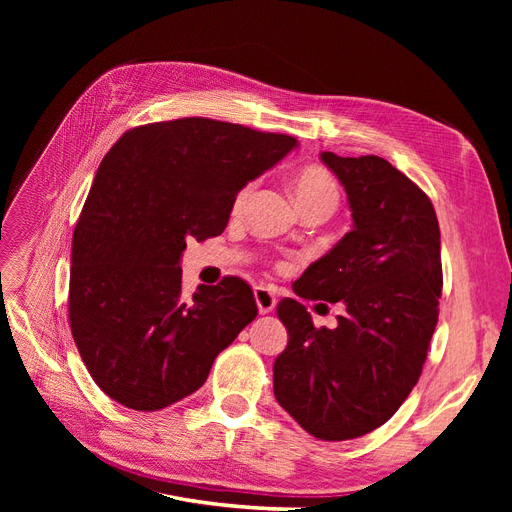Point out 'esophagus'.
Returning <instances> with one entry per match:
<instances>
[{
  "label": "esophagus",
  "mask_w": 512,
  "mask_h": 512,
  "mask_svg": "<svg viewBox=\"0 0 512 512\" xmlns=\"http://www.w3.org/2000/svg\"><path fill=\"white\" fill-rule=\"evenodd\" d=\"M254 299H256V305H258V312L260 314H269V312H273V307H275V294L271 292V288H267V286H256V290H254Z\"/></svg>",
  "instance_id": "34e87169"
}]
</instances>
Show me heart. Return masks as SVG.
Wrapping results in <instances>:
<instances>
[{"instance_id":"heart-1","label":"heart","mask_w":512,"mask_h":512,"mask_svg":"<svg viewBox=\"0 0 512 512\" xmlns=\"http://www.w3.org/2000/svg\"><path fill=\"white\" fill-rule=\"evenodd\" d=\"M254 190V185H245V188L237 194L235 198V209H241L247 198H250ZM292 192L294 198H297L299 209L309 207V205H337L339 190L333 175L327 168L322 166H305L301 168L297 175L292 179Z\"/></svg>"}]
</instances>
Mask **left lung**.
Here are the masks:
<instances>
[{
    "label": "left lung",
    "mask_w": 512,
    "mask_h": 512,
    "mask_svg": "<svg viewBox=\"0 0 512 512\" xmlns=\"http://www.w3.org/2000/svg\"><path fill=\"white\" fill-rule=\"evenodd\" d=\"M320 160L344 185L352 230L294 292L346 312L335 329H316L305 305L280 301L288 346L273 363V393L307 433L339 442L389 421L421 376L442 294L440 226L427 194L384 158Z\"/></svg>",
    "instance_id": "obj_1"
}]
</instances>
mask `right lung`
I'll list each match as a JSON object with an SVG mask.
<instances>
[{
    "instance_id": "add662e5",
    "label": "right lung",
    "mask_w": 512,
    "mask_h": 512,
    "mask_svg": "<svg viewBox=\"0 0 512 512\" xmlns=\"http://www.w3.org/2000/svg\"><path fill=\"white\" fill-rule=\"evenodd\" d=\"M297 138L205 117L147 123L106 153L72 237L70 329L100 389L153 412L192 395L258 307L239 277L181 290L188 239L222 235L237 194Z\"/></svg>"
}]
</instances>
